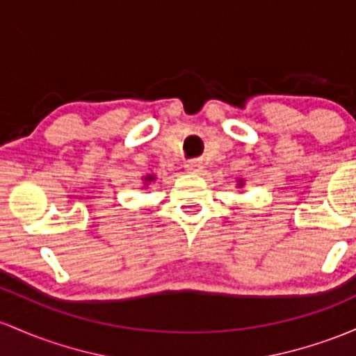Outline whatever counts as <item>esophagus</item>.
Returning <instances> with one entry per match:
<instances>
[{
  "mask_svg": "<svg viewBox=\"0 0 356 356\" xmlns=\"http://www.w3.org/2000/svg\"><path fill=\"white\" fill-rule=\"evenodd\" d=\"M186 170L189 172V174H201L202 162H199V160H191V162L186 163Z\"/></svg>",
  "mask_w": 356,
  "mask_h": 356,
  "instance_id": "esophagus-1",
  "label": "esophagus"
}]
</instances>
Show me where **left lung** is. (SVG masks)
<instances>
[{
  "mask_svg": "<svg viewBox=\"0 0 356 356\" xmlns=\"http://www.w3.org/2000/svg\"><path fill=\"white\" fill-rule=\"evenodd\" d=\"M238 186H241V182H240V184H238Z\"/></svg>",
  "mask_w": 356,
  "mask_h": 356,
  "instance_id": "obj_1",
  "label": "left lung"
}]
</instances>
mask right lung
<instances>
[{
	"label": "right lung",
	"mask_w": 356,
	"mask_h": 356,
	"mask_svg": "<svg viewBox=\"0 0 356 356\" xmlns=\"http://www.w3.org/2000/svg\"><path fill=\"white\" fill-rule=\"evenodd\" d=\"M143 179H145V182H152V181H154V175H147V177H143Z\"/></svg>",
	"instance_id": "1"
}]
</instances>
